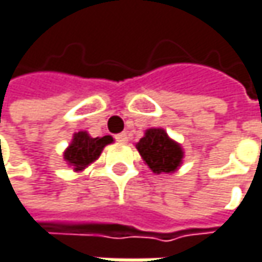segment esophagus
<instances>
[{
	"mask_svg": "<svg viewBox=\"0 0 262 262\" xmlns=\"http://www.w3.org/2000/svg\"><path fill=\"white\" fill-rule=\"evenodd\" d=\"M116 141L120 142V144H126L127 142V133L126 132H121V133L116 135Z\"/></svg>",
	"mask_w": 262,
	"mask_h": 262,
	"instance_id": "1",
	"label": "esophagus"
}]
</instances>
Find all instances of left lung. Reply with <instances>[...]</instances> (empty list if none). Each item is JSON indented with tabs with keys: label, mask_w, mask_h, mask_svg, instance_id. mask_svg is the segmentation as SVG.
<instances>
[{
	"label": "left lung",
	"mask_w": 262,
	"mask_h": 262,
	"mask_svg": "<svg viewBox=\"0 0 262 262\" xmlns=\"http://www.w3.org/2000/svg\"><path fill=\"white\" fill-rule=\"evenodd\" d=\"M136 148L154 173H170L182 162V149L163 129H149L136 144Z\"/></svg>",
	"instance_id": "1"
}]
</instances>
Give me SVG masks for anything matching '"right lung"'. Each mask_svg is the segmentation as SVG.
Masks as SVG:
<instances>
[{"mask_svg": "<svg viewBox=\"0 0 262 262\" xmlns=\"http://www.w3.org/2000/svg\"><path fill=\"white\" fill-rule=\"evenodd\" d=\"M111 142V136L92 138L85 132H78L74 135L72 144L65 151V160L74 167V170H83L85 166H89L99 157L103 146Z\"/></svg>", "mask_w": 262, "mask_h": 262, "instance_id": "obj_1", "label": "right lung"}]
</instances>
